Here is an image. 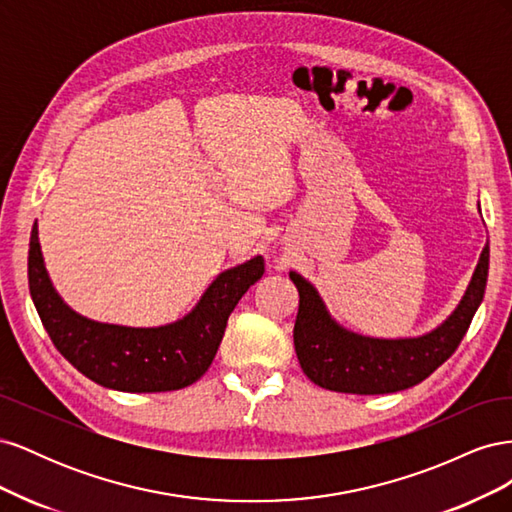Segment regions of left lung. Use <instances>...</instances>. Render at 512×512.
Instances as JSON below:
<instances>
[{
    "mask_svg": "<svg viewBox=\"0 0 512 512\" xmlns=\"http://www.w3.org/2000/svg\"><path fill=\"white\" fill-rule=\"evenodd\" d=\"M487 273L489 243L478 258L466 294L440 327L421 337L378 339L337 324L318 290L290 271V280L299 290V314L292 335L303 374L322 389L352 395L395 393L423 382L461 344L485 297Z\"/></svg>",
    "mask_w": 512,
    "mask_h": 512,
    "instance_id": "8db88e82",
    "label": "left lung"
}]
</instances>
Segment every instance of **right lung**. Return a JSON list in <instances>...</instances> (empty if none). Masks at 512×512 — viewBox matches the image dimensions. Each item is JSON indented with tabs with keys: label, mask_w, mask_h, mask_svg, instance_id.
<instances>
[{
	"label": "right lung",
	"mask_w": 512,
	"mask_h": 512,
	"mask_svg": "<svg viewBox=\"0 0 512 512\" xmlns=\"http://www.w3.org/2000/svg\"><path fill=\"white\" fill-rule=\"evenodd\" d=\"M265 273L254 256L215 277L188 316L164 327L134 329L76 314L55 292L32 228L27 277L32 301L51 342L83 376L123 393H162L194 384L215 359L228 316Z\"/></svg>",
	"instance_id": "right-lung-1"
}]
</instances>
